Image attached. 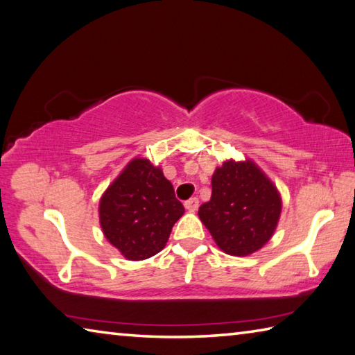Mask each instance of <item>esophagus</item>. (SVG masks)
<instances>
[{
    "mask_svg": "<svg viewBox=\"0 0 355 355\" xmlns=\"http://www.w3.org/2000/svg\"><path fill=\"white\" fill-rule=\"evenodd\" d=\"M184 206L189 212H195V210H198V207H200V201H198V198H190L189 201H185Z\"/></svg>",
    "mask_w": 355,
    "mask_h": 355,
    "instance_id": "1",
    "label": "esophagus"
}]
</instances>
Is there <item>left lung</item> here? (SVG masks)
<instances>
[{"mask_svg":"<svg viewBox=\"0 0 355 355\" xmlns=\"http://www.w3.org/2000/svg\"><path fill=\"white\" fill-rule=\"evenodd\" d=\"M281 195L266 174L246 159L226 160L212 176V196L198 210L215 243L229 256L259 251L276 231Z\"/></svg>","mask_w":355,"mask_h":355,"instance_id":"left-lung-1","label":"left lung"}]
</instances>
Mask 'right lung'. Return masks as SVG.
<instances>
[{"label": "right lung", "instance_id": "add662e5", "mask_svg": "<svg viewBox=\"0 0 355 355\" xmlns=\"http://www.w3.org/2000/svg\"><path fill=\"white\" fill-rule=\"evenodd\" d=\"M182 215L171 182L141 157L130 160L99 200L104 237L128 260H145L164 250Z\"/></svg>", "mask_w": 355, "mask_h": 355}]
</instances>
